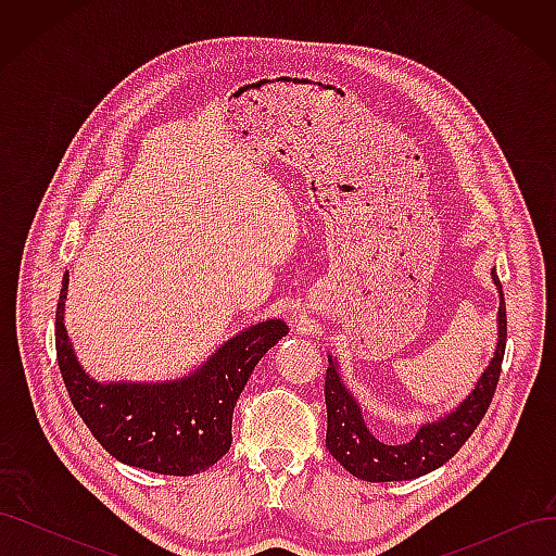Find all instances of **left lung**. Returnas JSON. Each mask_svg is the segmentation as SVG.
I'll list each match as a JSON object with an SVG mask.
<instances>
[{"label":"left lung","instance_id":"8db88e82","mask_svg":"<svg viewBox=\"0 0 556 556\" xmlns=\"http://www.w3.org/2000/svg\"><path fill=\"white\" fill-rule=\"evenodd\" d=\"M501 294L498 306V345L492 364L478 380L476 390L462 403L457 410L445 415L441 422L425 425L415 433L410 443L387 445L380 443L366 429L357 401L345 390L336 366L329 359L325 376V403H327V450L352 476L366 482H396L427 476L431 470L450 462L462 445L478 429L484 413L490 410L494 399L503 352H506V301H503L501 280L492 274Z\"/></svg>","mask_w":556,"mask_h":556}]
</instances>
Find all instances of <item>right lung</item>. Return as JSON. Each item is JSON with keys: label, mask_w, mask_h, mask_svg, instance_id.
<instances>
[{"label": "right lung", "mask_w": 556, "mask_h": 556, "mask_svg": "<svg viewBox=\"0 0 556 556\" xmlns=\"http://www.w3.org/2000/svg\"><path fill=\"white\" fill-rule=\"evenodd\" d=\"M64 274L55 311V350L66 392L94 439L117 462L162 476H194L223 459L231 445V415L252 368L288 325L280 319L252 325L225 343L190 378L160 384H99L83 371L62 308Z\"/></svg>", "instance_id": "1"}]
</instances>
